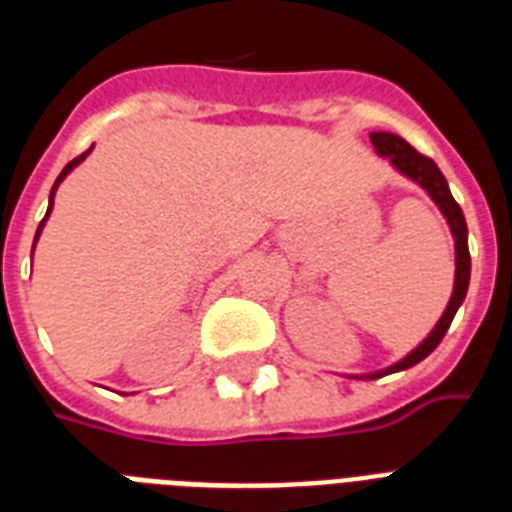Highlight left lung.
I'll return each mask as SVG.
<instances>
[{"mask_svg":"<svg viewBox=\"0 0 512 512\" xmlns=\"http://www.w3.org/2000/svg\"><path fill=\"white\" fill-rule=\"evenodd\" d=\"M372 140L374 151L380 156H388L390 164L396 167L401 175H406L409 180L420 185L428 191V196L438 204V209L444 212L446 223L452 228V236H454V252H457V271H454V292H452V300L446 305L444 316L438 319V324L433 327L425 340L417 345V348L404 356L401 361H396L393 366L388 369H380V372H372V374H356V380H377V377H385V374H393V372H404L409 366L420 364L422 358H428L433 350L438 348V342L444 340L446 329L452 324L454 313L457 308L462 305L465 295H468V284H470V249H468V223H465V215H462L460 204L454 201L452 191H449V183H446V177L441 175L438 170V164L428 156H422L420 151H414L404 138H398L393 132H372L369 135Z\"/></svg>","mask_w":512,"mask_h":512,"instance_id":"obj_1","label":"left lung"}]
</instances>
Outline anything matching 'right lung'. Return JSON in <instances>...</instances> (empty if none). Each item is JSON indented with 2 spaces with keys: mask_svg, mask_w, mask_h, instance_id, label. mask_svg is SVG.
<instances>
[{
  "mask_svg": "<svg viewBox=\"0 0 512 512\" xmlns=\"http://www.w3.org/2000/svg\"><path fill=\"white\" fill-rule=\"evenodd\" d=\"M90 151H92V148H90ZM90 151H84V154H82V156H76L74 162H68V164H66V167H63V172H60V175H58V180H55V185H52V191H50V204H47V215H44V220H47V217H50V212H52V204H55V191H58V185H60V183H63V177H66V175H68V172L74 170L76 164H79V162H84V156L90 154ZM44 220H42V223H39V228H36L34 244H36V239H39V233H42V228H44Z\"/></svg>",
  "mask_w": 512,
  "mask_h": 512,
  "instance_id": "obj_1",
  "label": "right lung"
}]
</instances>
